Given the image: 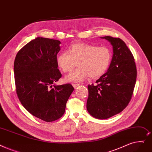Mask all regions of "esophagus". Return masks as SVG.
<instances>
[{
	"label": "esophagus",
	"instance_id": "1",
	"mask_svg": "<svg viewBox=\"0 0 152 152\" xmlns=\"http://www.w3.org/2000/svg\"><path fill=\"white\" fill-rule=\"evenodd\" d=\"M72 85V86L74 87V88H76L77 87L79 86H80V84H76V83H73Z\"/></svg>",
	"mask_w": 152,
	"mask_h": 152
}]
</instances>
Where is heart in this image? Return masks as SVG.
Here are the masks:
<instances>
[{"mask_svg": "<svg viewBox=\"0 0 152 152\" xmlns=\"http://www.w3.org/2000/svg\"><path fill=\"white\" fill-rule=\"evenodd\" d=\"M112 60L110 49L104 46L89 44H75L69 51H63L57 57V63L64 72H70L76 66L79 68L66 76L71 82H81L90 76L96 78L102 75L109 66Z\"/></svg>", "mask_w": 152, "mask_h": 152, "instance_id": "b5f03b06", "label": "heart"}]
</instances>
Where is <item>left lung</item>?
<instances>
[{
  "label": "left lung",
  "mask_w": 152,
  "mask_h": 152,
  "mask_svg": "<svg viewBox=\"0 0 152 152\" xmlns=\"http://www.w3.org/2000/svg\"><path fill=\"white\" fill-rule=\"evenodd\" d=\"M113 47V56L107 71L88 85V113L96 118L106 119L126 107L133 95L137 79L134 56L119 38L102 37Z\"/></svg>",
  "instance_id": "left-lung-1"
}]
</instances>
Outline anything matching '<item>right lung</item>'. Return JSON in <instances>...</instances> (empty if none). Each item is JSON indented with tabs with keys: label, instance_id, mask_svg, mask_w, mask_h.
<instances>
[{
	"label": "right lung",
	"instance_id": "right-lung-1",
	"mask_svg": "<svg viewBox=\"0 0 152 152\" xmlns=\"http://www.w3.org/2000/svg\"><path fill=\"white\" fill-rule=\"evenodd\" d=\"M60 43L57 39L37 37L18 51L14 61L19 101L31 114L48 122L63 116L75 89L69 83L54 84L62 76L57 63Z\"/></svg>",
	"mask_w": 152,
	"mask_h": 152
}]
</instances>
